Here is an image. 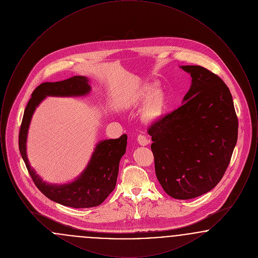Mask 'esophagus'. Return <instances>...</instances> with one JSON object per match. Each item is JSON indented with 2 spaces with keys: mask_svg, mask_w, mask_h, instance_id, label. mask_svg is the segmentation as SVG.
<instances>
[{
  "mask_svg": "<svg viewBox=\"0 0 258 258\" xmlns=\"http://www.w3.org/2000/svg\"><path fill=\"white\" fill-rule=\"evenodd\" d=\"M137 142L141 146H147L150 141H149V139H148L145 135H138V137H137Z\"/></svg>",
  "mask_w": 258,
  "mask_h": 258,
  "instance_id": "1",
  "label": "esophagus"
}]
</instances>
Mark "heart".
Wrapping results in <instances>:
<instances>
[{"label":"heart","instance_id":"heart-1","mask_svg":"<svg viewBox=\"0 0 258 258\" xmlns=\"http://www.w3.org/2000/svg\"><path fill=\"white\" fill-rule=\"evenodd\" d=\"M158 87L157 83L140 87L133 98L135 105H142L147 102L141 111V120L145 123L157 122L165 110L166 97L161 90H158Z\"/></svg>","mask_w":258,"mask_h":258}]
</instances>
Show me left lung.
Listing matches in <instances>:
<instances>
[{
  "mask_svg": "<svg viewBox=\"0 0 258 258\" xmlns=\"http://www.w3.org/2000/svg\"><path fill=\"white\" fill-rule=\"evenodd\" d=\"M191 84L182 105L148 130L156 175L176 199L207 194L221 181L238 138V119L228 87L200 66H181Z\"/></svg>",
  "mask_w": 258,
  "mask_h": 258,
  "instance_id": "left-lung-1",
  "label": "left lung"
}]
</instances>
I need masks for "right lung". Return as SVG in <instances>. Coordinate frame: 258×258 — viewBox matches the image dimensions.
<instances>
[{
    "label": "right lung",
    "mask_w": 258,
    "mask_h": 258,
    "mask_svg": "<svg viewBox=\"0 0 258 258\" xmlns=\"http://www.w3.org/2000/svg\"><path fill=\"white\" fill-rule=\"evenodd\" d=\"M92 88L86 76H74L58 82H45L36 88L26 108L19 132V150L26 167L37 188L50 200L73 208H91L100 205L114 190L119 163L125 149L127 136L105 139L96 144L85 169L73 182L51 184L31 166L27 157V137L32 117L40 102L47 97H85Z\"/></svg>",
    "instance_id": "right-lung-1"
}]
</instances>
